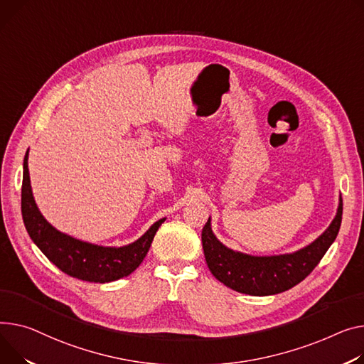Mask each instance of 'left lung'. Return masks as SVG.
I'll return each mask as SVG.
<instances>
[{
  "label": "left lung",
  "mask_w": 364,
  "mask_h": 364,
  "mask_svg": "<svg viewBox=\"0 0 364 364\" xmlns=\"http://www.w3.org/2000/svg\"><path fill=\"white\" fill-rule=\"evenodd\" d=\"M343 220V198L326 231L309 246L287 255L252 256L234 252L215 237L210 218L202 230L203 253L212 275L234 291L250 296H272L293 288L316 268L335 241Z\"/></svg>",
  "instance_id": "obj_1"
}]
</instances>
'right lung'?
Masks as SVG:
<instances>
[{"label": "right lung", "instance_id": "add662e5", "mask_svg": "<svg viewBox=\"0 0 364 364\" xmlns=\"http://www.w3.org/2000/svg\"><path fill=\"white\" fill-rule=\"evenodd\" d=\"M28 155L23 161L21 215L33 243L64 274L89 282H111L130 275L148 255L154 237L165 221H156L134 243L123 247H104L73 238L48 223L39 212L31 187Z\"/></svg>", "mask_w": 364, "mask_h": 364}]
</instances>
